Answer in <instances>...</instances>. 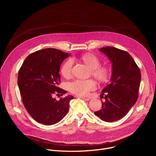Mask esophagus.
<instances>
[{"mask_svg": "<svg viewBox=\"0 0 156 156\" xmlns=\"http://www.w3.org/2000/svg\"><path fill=\"white\" fill-rule=\"evenodd\" d=\"M78 98H81V99H83V100H85V101H90V99L89 98H84V97H82V96H78Z\"/></svg>", "mask_w": 156, "mask_h": 156, "instance_id": "obj_1", "label": "esophagus"}]
</instances>
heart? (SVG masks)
Returning <instances> with one entry per match:
<instances>
[{"label": "heart", "mask_w": 156, "mask_h": 156, "mask_svg": "<svg viewBox=\"0 0 156 156\" xmlns=\"http://www.w3.org/2000/svg\"><path fill=\"white\" fill-rule=\"evenodd\" d=\"M80 60L83 62L89 69H90V75L96 78L99 83L107 82L111 75L110 68L107 65H100V60L95 55L91 53H86L80 57ZM72 60H66L62 65L60 72L65 78H70L72 76ZM96 87V82L92 79L77 80L72 82L69 85L70 91L78 96H86L88 93Z\"/></svg>", "instance_id": "1"}]
</instances>
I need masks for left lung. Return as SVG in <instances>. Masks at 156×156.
Masks as SVG:
<instances>
[{"instance_id": "8db88e82", "label": "left lung", "mask_w": 156, "mask_h": 156, "mask_svg": "<svg viewBox=\"0 0 156 156\" xmlns=\"http://www.w3.org/2000/svg\"><path fill=\"white\" fill-rule=\"evenodd\" d=\"M112 63V75L102 90V108L94 114L102 120L112 122L125 117L138 98L141 72L132 57L126 51L114 48H101Z\"/></svg>"}]
</instances>
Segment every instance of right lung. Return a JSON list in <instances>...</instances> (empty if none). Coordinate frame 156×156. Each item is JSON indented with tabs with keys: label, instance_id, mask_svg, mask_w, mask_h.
<instances>
[{
	"label": "right lung",
	"instance_id": "obj_1",
	"mask_svg": "<svg viewBox=\"0 0 156 156\" xmlns=\"http://www.w3.org/2000/svg\"><path fill=\"white\" fill-rule=\"evenodd\" d=\"M69 56V53L56 49H41L30 54L19 70L18 85L21 101L30 116L38 123L54 125L68 113L73 96L57 101L53 96L66 93L58 85L60 65Z\"/></svg>",
	"mask_w": 156,
	"mask_h": 156
}]
</instances>
